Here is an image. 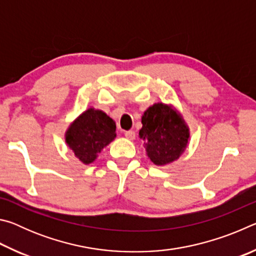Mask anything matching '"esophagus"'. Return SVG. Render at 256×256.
<instances>
[{"instance_id": "obj_1", "label": "esophagus", "mask_w": 256, "mask_h": 256, "mask_svg": "<svg viewBox=\"0 0 256 256\" xmlns=\"http://www.w3.org/2000/svg\"><path fill=\"white\" fill-rule=\"evenodd\" d=\"M124 136L126 138H128V140H133V138H136V132L134 131H126L124 133Z\"/></svg>"}]
</instances>
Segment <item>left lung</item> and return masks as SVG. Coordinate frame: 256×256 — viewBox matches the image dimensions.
Instances as JSON below:
<instances>
[{"label":"left lung","instance_id":"1","mask_svg":"<svg viewBox=\"0 0 256 256\" xmlns=\"http://www.w3.org/2000/svg\"><path fill=\"white\" fill-rule=\"evenodd\" d=\"M151 162L166 164L180 157L188 144V128L178 114L164 104H154L142 116L138 132Z\"/></svg>","mask_w":256,"mask_h":256}]
</instances>
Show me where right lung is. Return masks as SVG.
Listing matches in <instances>:
<instances>
[{"mask_svg":"<svg viewBox=\"0 0 256 256\" xmlns=\"http://www.w3.org/2000/svg\"><path fill=\"white\" fill-rule=\"evenodd\" d=\"M116 125L102 110L89 108L66 132V144L84 164L92 162L108 144L116 136Z\"/></svg>","mask_w":256,"mask_h":256,"instance_id":"right-lung-1","label":"right lung"}]
</instances>
